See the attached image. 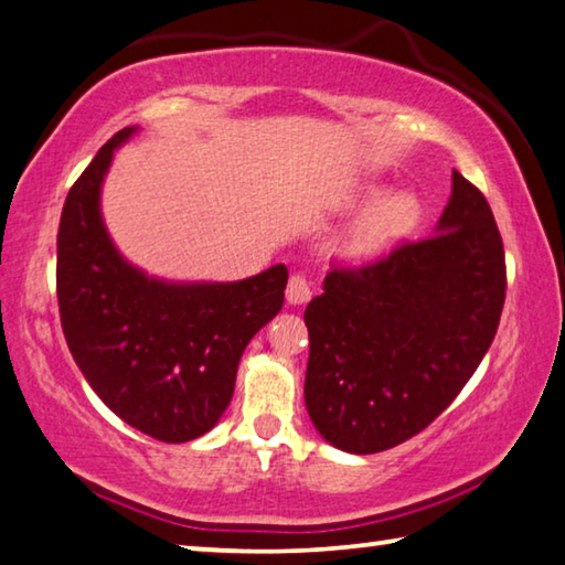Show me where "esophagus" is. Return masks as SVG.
Wrapping results in <instances>:
<instances>
[{
    "instance_id": "34e87169",
    "label": "esophagus",
    "mask_w": 565,
    "mask_h": 565,
    "mask_svg": "<svg viewBox=\"0 0 565 565\" xmlns=\"http://www.w3.org/2000/svg\"><path fill=\"white\" fill-rule=\"evenodd\" d=\"M285 298H288L290 305H302L312 298L310 282L305 280L302 275H292L288 280V290H285Z\"/></svg>"
}]
</instances>
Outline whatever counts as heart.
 <instances>
[{
    "instance_id": "b5f03b06",
    "label": "heart",
    "mask_w": 565,
    "mask_h": 565,
    "mask_svg": "<svg viewBox=\"0 0 565 565\" xmlns=\"http://www.w3.org/2000/svg\"><path fill=\"white\" fill-rule=\"evenodd\" d=\"M381 184H363L355 190L353 202L373 200L363 215L350 225L335 243V253L345 260H367L401 243L423 222V198L413 190H393L383 199Z\"/></svg>"
}]
</instances>
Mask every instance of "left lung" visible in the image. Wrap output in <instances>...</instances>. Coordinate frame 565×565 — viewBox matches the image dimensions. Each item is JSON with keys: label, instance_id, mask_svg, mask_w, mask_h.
Instances as JSON below:
<instances>
[{"label": "left lung", "instance_id": "1", "mask_svg": "<svg viewBox=\"0 0 565 565\" xmlns=\"http://www.w3.org/2000/svg\"><path fill=\"white\" fill-rule=\"evenodd\" d=\"M305 308V405L330 446L381 452L456 401L491 348L505 253L491 205L452 170L436 235L360 267H335Z\"/></svg>", "mask_w": 565, "mask_h": 565}]
</instances>
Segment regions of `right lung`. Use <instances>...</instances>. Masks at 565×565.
<instances>
[{"label": "right lung", "instance_id": "1", "mask_svg": "<svg viewBox=\"0 0 565 565\" xmlns=\"http://www.w3.org/2000/svg\"><path fill=\"white\" fill-rule=\"evenodd\" d=\"M125 127L72 184L57 233L64 338L102 403L162 443L215 428L235 391L237 363L282 308L288 267L237 282H164L129 265L99 212L102 180Z\"/></svg>", "mask_w": 565, "mask_h": 565}]
</instances>
